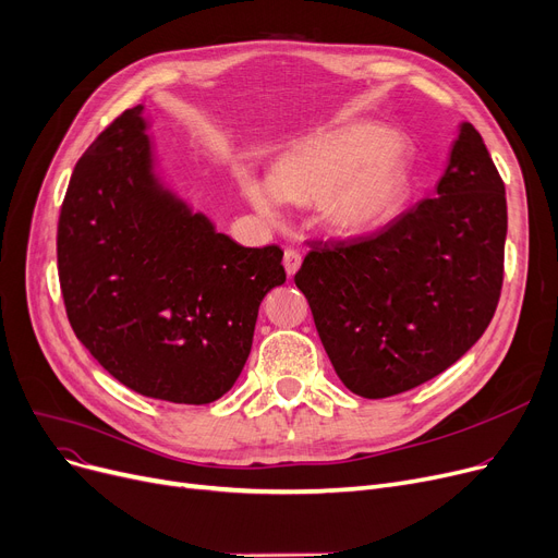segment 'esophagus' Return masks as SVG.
<instances>
[{
    "instance_id": "obj_1",
    "label": "esophagus",
    "mask_w": 558,
    "mask_h": 558,
    "mask_svg": "<svg viewBox=\"0 0 558 558\" xmlns=\"http://www.w3.org/2000/svg\"><path fill=\"white\" fill-rule=\"evenodd\" d=\"M283 265H286L288 277H295V272L300 270V265H302V254L298 250H286Z\"/></svg>"
}]
</instances>
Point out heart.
<instances>
[{"label":"heart","instance_id":"obj_1","mask_svg":"<svg viewBox=\"0 0 558 558\" xmlns=\"http://www.w3.org/2000/svg\"><path fill=\"white\" fill-rule=\"evenodd\" d=\"M390 131L352 122L283 154L272 177H243V191L263 216L277 218L283 202L320 204L323 222L344 235L381 227L400 206L407 174Z\"/></svg>","mask_w":558,"mask_h":558}]
</instances>
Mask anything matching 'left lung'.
Segmentation results:
<instances>
[{"label": "left lung", "instance_id": "left-lung-1", "mask_svg": "<svg viewBox=\"0 0 558 558\" xmlns=\"http://www.w3.org/2000/svg\"><path fill=\"white\" fill-rule=\"evenodd\" d=\"M504 241V181L461 122L436 197L373 235L313 245L295 275L340 381L381 400L457 363L495 315Z\"/></svg>", "mask_w": 558, "mask_h": 558}]
</instances>
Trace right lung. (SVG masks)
<instances>
[{
	"label": "right lung",
	"mask_w": 558,
	"mask_h": 558,
	"mask_svg": "<svg viewBox=\"0 0 558 558\" xmlns=\"http://www.w3.org/2000/svg\"><path fill=\"white\" fill-rule=\"evenodd\" d=\"M143 104L78 158L57 254L68 320L126 388L216 402L252 350L263 298L286 281L277 245L243 247L156 170Z\"/></svg>",
	"instance_id": "add662e5"
}]
</instances>
